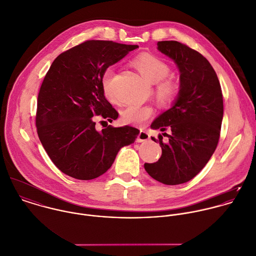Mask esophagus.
Wrapping results in <instances>:
<instances>
[{
    "label": "esophagus",
    "mask_w": 256,
    "mask_h": 256,
    "mask_svg": "<svg viewBox=\"0 0 256 256\" xmlns=\"http://www.w3.org/2000/svg\"><path fill=\"white\" fill-rule=\"evenodd\" d=\"M150 138V136L148 134V132L146 130H140L138 136V138H136V142H146Z\"/></svg>",
    "instance_id": "1"
}]
</instances>
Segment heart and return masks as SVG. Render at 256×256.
<instances>
[{"instance_id":"1","label":"heart","mask_w":256,"mask_h":256,"mask_svg":"<svg viewBox=\"0 0 256 256\" xmlns=\"http://www.w3.org/2000/svg\"><path fill=\"white\" fill-rule=\"evenodd\" d=\"M132 64L144 79L155 83L154 94L159 102L167 104L175 100L180 91V83L172 78L165 79L170 69L164 61L152 53L144 52L136 56ZM112 78V70H106L102 77V86L108 97L110 96ZM154 112V108L150 104H130L122 112L120 120L126 124L142 126Z\"/></svg>"}]
</instances>
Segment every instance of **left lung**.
<instances>
[{
  "mask_svg": "<svg viewBox=\"0 0 256 256\" xmlns=\"http://www.w3.org/2000/svg\"><path fill=\"white\" fill-rule=\"evenodd\" d=\"M157 50L176 63L180 91L173 106L152 124V128L163 132L158 136L162 154L158 161L146 163L144 169L165 185H178L193 179L216 148L222 94L214 68L201 53L175 40L158 42ZM162 135L168 136L167 143L162 142Z\"/></svg>",
  "mask_w": 256,
  "mask_h": 256,
  "instance_id": "obj_1",
  "label": "left lung"
}]
</instances>
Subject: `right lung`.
<instances>
[{"label": "right lung", "instance_id": "1", "mask_svg": "<svg viewBox=\"0 0 256 256\" xmlns=\"http://www.w3.org/2000/svg\"><path fill=\"white\" fill-rule=\"evenodd\" d=\"M138 48L87 40L52 62L38 93L36 124L46 154L64 174L95 179L106 172L122 148L138 138L140 130L130 126H108L98 132L93 118L116 120L118 114L104 95L102 75Z\"/></svg>", "mask_w": 256, "mask_h": 256}]
</instances>
